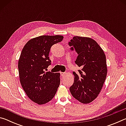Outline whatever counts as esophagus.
I'll return each instance as SVG.
<instances>
[{
	"label": "esophagus",
	"instance_id": "34e87169",
	"mask_svg": "<svg viewBox=\"0 0 126 126\" xmlns=\"http://www.w3.org/2000/svg\"><path fill=\"white\" fill-rule=\"evenodd\" d=\"M65 74V72H61V75L62 76H64Z\"/></svg>",
	"mask_w": 126,
	"mask_h": 126
}]
</instances>
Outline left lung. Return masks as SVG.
<instances>
[{
  "label": "left lung",
  "mask_w": 126,
  "mask_h": 126,
  "mask_svg": "<svg viewBox=\"0 0 126 126\" xmlns=\"http://www.w3.org/2000/svg\"><path fill=\"white\" fill-rule=\"evenodd\" d=\"M69 44L77 53L75 63L81 69L77 74L73 72L74 80L70 92L81 103H91L98 95L106 80V55L99 44L91 38L75 36Z\"/></svg>",
  "instance_id": "obj_1"
}]
</instances>
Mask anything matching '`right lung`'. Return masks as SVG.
<instances>
[{"label":"right lung","mask_w":126,"mask_h":126,"mask_svg":"<svg viewBox=\"0 0 126 126\" xmlns=\"http://www.w3.org/2000/svg\"><path fill=\"white\" fill-rule=\"evenodd\" d=\"M62 35H41L29 40L23 47L18 61L19 77L29 98L44 104L54 97L60 84L59 73L46 72L51 64V47L61 42Z\"/></svg>","instance_id":"obj_1"}]
</instances>
